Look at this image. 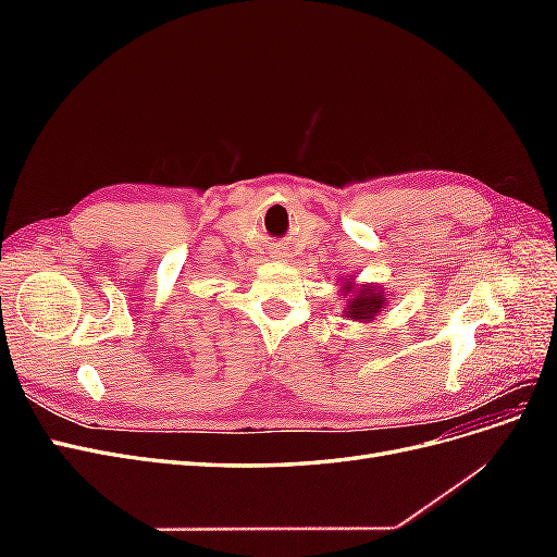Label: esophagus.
Instances as JSON below:
<instances>
[{"instance_id": "34e87169", "label": "esophagus", "mask_w": 557, "mask_h": 557, "mask_svg": "<svg viewBox=\"0 0 557 557\" xmlns=\"http://www.w3.org/2000/svg\"><path fill=\"white\" fill-rule=\"evenodd\" d=\"M283 256H285V252H281V250H276V252H274V258H276V260H281Z\"/></svg>"}]
</instances>
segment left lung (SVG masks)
I'll return each mask as SVG.
<instances>
[{
  "label": "left lung",
  "mask_w": 557,
  "mask_h": 557,
  "mask_svg": "<svg viewBox=\"0 0 557 557\" xmlns=\"http://www.w3.org/2000/svg\"><path fill=\"white\" fill-rule=\"evenodd\" d=\"M346 293H350L348 288H344ZM385 309V297L381 290H374L369 288V285H364V288L352 297L348 301V309H346V318H352V320H372L379 311Z\"/></svg>",
  "instance_id": "left-lung-1"
}]
</instances>
